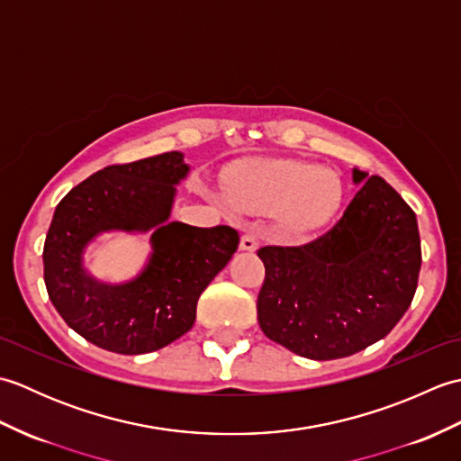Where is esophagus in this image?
Returning a JSON list of instances; mask_svg holds the SVG:
<instances>
[{
	"label": "esophagus",
	"instance_id": "1",
	"mask_svg": "<svg viewBox=\"0 0 461 461\" xmlns=\"http://www.w3.org/2000/svg\"><path fill=\"white\" fill-rule=\"evenodd\" d=\"M258 246H259V241H258L256 236H253V233H246V236H241V241H240V249L241 251L253 253V251L258 249Z\"/></svg>",
	"mask_w": 461,
	"mask_h": 461
}]
</instances>
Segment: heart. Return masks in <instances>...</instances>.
I'll use <instances>...</instances> for the list:
<instances>
[{
	"instance_id": "1",
	"label": "heart",
	"mask_w": 461,
	"mask_h": 461,
	"mask_svg": "<svg viewBox=\"0 0 461 461\" xmlns=\"http://www.w3.org/2000/svg\"><path fill=\"white\" fill-rule=\"evenodd\" d=\"M233 208L246 213H273L287 236L303 238L335 218L340 182L330 170L305 160L267 158L243 164L228 178Z\"/></svg>"
}]
</instances>
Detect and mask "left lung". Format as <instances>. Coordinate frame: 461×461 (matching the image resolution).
<instances>
[{
    "mask_svg": "<svg viewBox=\"0 0 461 461\" xmlns=\"http://www.w3.org/2000/svg\"><path fill=\"white\" fill-rule=\"evenodd\" d=\"M360 185L339 223L301 248L258 251L266 281L258 321L266 337L299 357L332 360L384 339L402 319L422 266L416 213L380 178Z\"/></svg>",
    "mask_w": 461,
    "mask_h": 461,
    "instance_id": "1",
    "label": "left lung"
}]
</instances>
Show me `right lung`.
Returning a JSON list of instances; mask_svg holds the SVG:
<instances>
[{
  "label": "right lung",
  "instance_id": "add662e5",
  "mask_svg": "<svg viewBox=\"0 0 461 461\" xmlns=\"http://www.w3.org/2000/svg\"><path fill=\"white\" fill-rule=\"evenodd\" d=\"M190 164L178 150L106 166L68 192L49 225L43 267L59 315L93 345L144 355L185 335L210 281L228 266L240 236L230 225L170 221L176 185ZM104 232L151 233V256L134 278H95L84 253Z\"/></svg>",
  "mask_w": 461,
  "mask_h": 461
}]
</instances>
